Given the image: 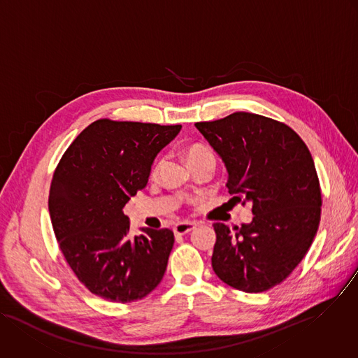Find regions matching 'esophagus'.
Listing matches in <instances>:
<instances>
[{"mask_svg":"<svg viewBox=\"0 0 358 358\" xmlns=\"http://www.w3.org/2000/svg\"><path fill=\"white\" fill-rule=\"evenodd\" d=\"M196 226H197V223H194V222H182L173 227V233L176 236H183V234H187L189 231L194 230Z\"/></svg>","mask_w":358,"mask_h":358,"instance_id":"34e87169","label":"esophagus"}]
</instances>
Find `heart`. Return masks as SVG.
<instances>
[{
  "label": "heart",
  "instance_id": "obj_1",
  "mask_svg": "<svg viewBox=\"0 0 358 358\" xmlns=\"http://www.w3.org/2000/svg\"><path fill=\"white\" fill-rule=\"evenodd\" d=\"M204 152H208V151L206 148H203V147H190L186 151V159L190 161V159H193V158H196V157H199V155H201ZM159 166H161V162H157V165L154 168V173H157L159 171Z\"/></svg>",
  "mask_w": 358,
  "mask_h": 358
}]
</instances>
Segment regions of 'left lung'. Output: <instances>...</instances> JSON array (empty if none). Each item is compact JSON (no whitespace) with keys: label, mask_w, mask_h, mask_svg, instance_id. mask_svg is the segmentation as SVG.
Listing matches in <instances>:
<instances>
[{"label":"left lung","mask_w":358,"mask_h":358,"mask_svg":"<svg viewBox=\"0 0 358 358\" xmlns=\"http://www.w3.org/2000/svg\"><path fill=\"white\" fill-rule=\"evenodd\" d=\"M194 127L223 161L236 203L252 204V220L234 230L216 223L211 266L229 287L271 289L298 266L320 222L322 194L313 158L288 125L234 113Z\"/></svg>","instance_id":"left-lung-1"}]
</instances>
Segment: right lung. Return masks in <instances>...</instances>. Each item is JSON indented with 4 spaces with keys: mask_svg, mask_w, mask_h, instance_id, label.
Segmentation results:
<instances>
[{
    "mask_svg": "<svg viewBox=\"0 0 358 358\" xmlns=\"http://www.w3.org/2000/svg\"><path fill=\"white\" fill-rule=\"evenodd\" d=\"M182 125L97 120L62 157L49 192L59 247L94 295L128 303L162 280L175 243L169 229L129 236L128 200L150 179L157 155Z\"/></svg>",
    "mask_w": 358,
    "mask_h": 358,
    "instance_id": "obj_1",
    "label": "right lung"
}]
</instances>
